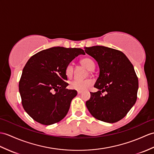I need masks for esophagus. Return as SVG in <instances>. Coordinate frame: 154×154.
Wrapping results in <instances>:
<instances>
[{"mask_svg": "<svg viewBox=\"0 0 154 154\" xmlns=\"http://www.w3.org/2000/svg\"><path fill=\"white\" fill-rule=\"evenodd\" d=\"M82 93V91H77V94H81Z\"/></svg>", "mask_w": 154, "mask_h": 154, "instance_id": "1", "label": "esophagus"}]
</instances>
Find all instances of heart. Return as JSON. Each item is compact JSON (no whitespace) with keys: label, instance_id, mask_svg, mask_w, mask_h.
I'll use <instances>...</instances> for the list:
<instances>
[{"label":"heart","instance_id":"1","mask_svg":"<svg viewBox=\"0 0 154 154\" xmlns=\"http://www.w3.org/2000/svg\"><path fill=\"white\" fill-rule=\"evenodd\" d=\"M81 65H83L85 67H86L88 71H92L94 69V63L93 60L89 58H85L81 60ZM74 73V67L71 63H69L66 67L65 74L66 77L68 79L72 78ZM92 84V81L89 79L85 80H79L75 79L70 82L69 87L71 89L76 91H83L87 89L89 87H91Z\"/></svg>","mask_w":154,"mask_h":154}]
</instances>
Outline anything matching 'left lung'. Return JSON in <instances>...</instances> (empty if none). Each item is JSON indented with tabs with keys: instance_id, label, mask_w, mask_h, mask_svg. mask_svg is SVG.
<instances>
[{
	"instance_id": "obj_1",
	"label": "left lung",
	"mask_w": 154,
	"mask_h": 154,
	"mask_svg": "<svg viewBox=\"0 0 154 154\" xmlns=\"http://www.w3.org/2000/svg\"><path fill=\"white\" fill-rule=\"evenodd\" d=\"M98 63L100 75L86 106L98 120L116 123L122 119L137 99L138 80L133 64L124 54L103 46L85 47ZM105 91L106 95L102 93Z\"/></svg>"
}]
</instances>
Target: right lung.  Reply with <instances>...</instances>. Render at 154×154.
Wrapping results in <instances>:
<instances>
[{
	"mask_svg": "<svg viewBox=\"0 0 154 154\" xmlns=\"http://www.w3.org/2000/svg\"><path fill=\"white\" fill-rule=\"evenodd\" d=\"M85 54L81 48L56 46L31 56L19 82L21 103L37 122L50 125L59 122L68 112L75 90H68L66 66L76 56Z\"/></svg>",
	"mask_w": 154,
	"mask_h": 154,
	"instance_id": "1",
	"label": "right lung"
}]
</instances>
